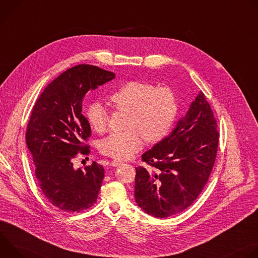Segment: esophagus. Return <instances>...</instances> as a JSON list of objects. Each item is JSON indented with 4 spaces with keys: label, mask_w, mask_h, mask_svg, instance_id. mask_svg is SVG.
I'll use <instances>...</instances> for the list:
<instances>
[{
    "label": "esophagus",
    "mask_w": 258,
    "mask_h": 258,
    "mask_svg": "<svg viewBox=\"0 0 258 258\" xmlns=\"http://www.w3.org/2000/svg\"><path fill=\"white\" fill-rule=\"evenodd\" d=\"M122 164V161H118V160H112L111 162H110V165L113 166V167H116V166H119Z\"/></svg>",
    "instance_id": "34e87169"
}]
</instances>
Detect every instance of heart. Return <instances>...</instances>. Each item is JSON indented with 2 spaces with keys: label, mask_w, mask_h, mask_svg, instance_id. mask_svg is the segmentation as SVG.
Wrapping results in <instances>:
<instances>
[{
  "label": "heart",
  "mask_w": 258,
  "mask_h": 258,
  "mask_svg": "<svg viewBox=\"0 0 258 258\" xmlns=\"http://www.w3.org/2000/svg\"><path fill=\"white\" fill-rule=\"evenodd\" d=\"M114 109L126 111L124 127L101 140L100 151L118 160L132 158L147 143L164 140L171 132L178 112V100L173 89L167 86L130 81L122 84L108 97ZM86 117L92 130L98 134L106 131L108 112L100 102L91 103Z\"/></svg>",
  "instance_id": "obj_1"
}]
</instances>
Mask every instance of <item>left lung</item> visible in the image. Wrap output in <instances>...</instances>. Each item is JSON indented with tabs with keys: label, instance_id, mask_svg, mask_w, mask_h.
I'll list each match as a JSON object with an SVG mask.
<instances>
[{
	"label": "left lung",
	"instance_id": "8db88e82",
	"mask_svg": "<svg viewBox=\"0 0 258 258\" xmlns=\"http://www.w3.org/2000/svg\"><path fill=\"white\" fill-rule=\"evenodd\" d=\"M201 92L170 136L142 155L151 168L136 167L135 198L148 214L163 218L194 203L215 162L219 133Z\"/></svg>",
	"mask_w": 258,
	"mask_h": 258
}]
</instances>
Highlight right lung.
I'll return each instance as SVG.
<instances>
[{
	"instance_id": "1",
	"label": "right lung",
	"mask_w": 258,
	"mask_h": 258,
	"mask_svg": "<svg viewBox=\"0 0 258 258\" xmlns=\"http://www.w3.org/2000/svg\"><path fill=\"white\" fill-rule=\"evenodd\" d=\"M114 78L113 72L100 67L77 65L49 84L33 106L26 145L42 193L60 210L77 213L97 201L103 166L94 161L85 169H75L72 160L79 153L91 152L86 144L91 126L82 113L86 94Z\"/></svg>"
}]
</instances>
